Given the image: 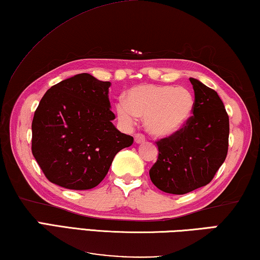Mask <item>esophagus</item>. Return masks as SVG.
Returning <instances> with one entry per match:
<instances>
[{"instance_id": "1", "label": "esophagus", "mask_w": 260, "mask_h": 260, "mask_svg": "<svg viewBox=\"0 0 260 260\" xmlns=\"http://www.w3.org/2000/svg\"><path fill=\"white\" fill-rule=\"evenodd\" d=\"M134 141H135V143H138V145H140V143H143V142L146 141L145 135H142V134H135Z\"/></svg>"}]
</instances>
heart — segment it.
<instances>
[{
    "label": "heart",
    "instance_id": "1",
    "mask_svg": "<svg viewBox=\"0 0 260 260\" xmlns=\"http://www.w3.org/2000/svg\"><path fill=\"white\" fill-rule=\"evenodd\" d=\"M194 110V97L185 88L164 84H140L129 89L125 102L115 106L123 126L134 125L137 117L145 118L148 133L157 138L175 135L187 125Z\"/></svg>",
    "mask_w": 260,
    "mask_h": 260
}]
</instances>
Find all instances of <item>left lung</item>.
I'll return each mask as SVG.
<instances>
[{
    "label": "left lung",
    "mask_w": 260,
    "mask_h": 260,
    "mask_svg": "<svg viewBox=\"0 0 260 260\" xmlns=\"http://www.w3.org/2000/svg\"><path fill=\"white\" fill-rule=\"evenodd\" d=\"M194 110L187 125L157 141L158 158L149 170L152 184L171 194H185L207 185L228 152L229 117L219 94L197 78Z\"/></svg>",
    "instance_id": "8db88e82"
}]
</instances>
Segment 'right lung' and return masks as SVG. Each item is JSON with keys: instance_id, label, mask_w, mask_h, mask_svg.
Masks as SVG:
<instances>
[{"instance_id": "add662e5", "label": "right lung", "mask_w": 260, "mask_h": 260, "mask_svg": "<svg viewBox=\"0 0 260 260\" xmlns=\"http://www.w3.org/2000/svg\"><path fill=\"white\" fill-rule=\"evenodd\" d=\"M110 82L77 74L48 89L32 120V154L49 182L90 189L105 178L133 138L115 128Z\"/></svg>"}]
</instances>
